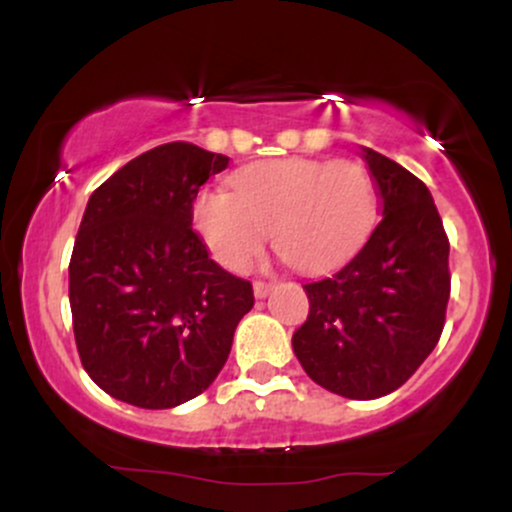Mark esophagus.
Segmentation results:
<instances>
[{"instance_id":"obj_1","label":"esophagus","mask_w":512,"mask_h":512,"mask_svg":"<svg viewBox=\"0 0 512 512\" xmlns=\"http://www.w3.org/2000/svg\"><path fill=\"white\" fill-rule=\"evenodd\" d=\"M252 289H255L257 298H264L269 291H272V284H267V281H255V284H252Z\"/></svg>"}]
</instances>
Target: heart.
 <instances>
[{"label":"heart","instance_id":"obj_1","mask_svg":"<svg viewBox=\"0 0 512 512\" xmlns=\"http://www.w3.org/2000/svg\"><path fill=\"white\" fill-rule=\"evenodd\" d=\"M231 187L192 204L197 233L231 272L260 255L267 231L293 269L325 272L361 248L378 216L373 178L356 161L272 158L238 170Z\"/></svg>","mask_w":512,"mask_h":512}]
</instances>
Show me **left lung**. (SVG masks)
I'll return each mask as SVG.
<instances>
[{
  "instance_id": "left-lung-1",
  "label": "left lung",
  "mask_w": 512,
  "mask_h": 512,
  "mask_svg": "<svg viewBox=\"0 0 512 512\" xmlns=\"http://www.w3.org/2000/svg\"><path fill=\"white\" fill-rule=\"evenodd\" d=\"M383 219L354 260L310 281L308 320L293 332L305 373L349 399L402 387L436 349L450 298V243L431 192L378 151L361 149Z\"/></svg>"
}]
</instances>
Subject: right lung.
<instances>
[{
  "label": "right lung",
  "instance_id": "1",
  "mask_svg": "<svg viewBox=\"0 0 512 512\" xmlns=\"http://www.w3.org/2000/svg\"><path fill=\"white\" fill-rule=\"evenodd\" d=\"M228 156L170 142L132 158L88 199L69 305L81 366L110 397L170 409L202 395L231 354L252 284L192 231L199 187Z\"/></svg>",
  "mask_w": 512,
  "mask_h": 512
}]
</instances>
